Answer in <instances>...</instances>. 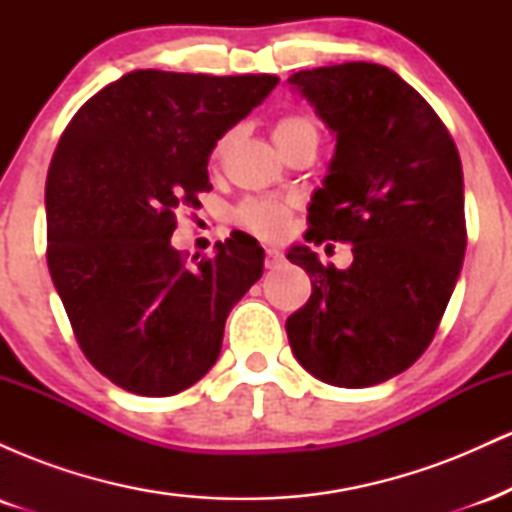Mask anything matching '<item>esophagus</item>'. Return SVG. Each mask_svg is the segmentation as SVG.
<instances>
[{
  "instance_id": "esophagus-1",
  "label": "esophagus",
  "mask_w": 512,
  "mask_h": 512,
  "mask_svg": "<svg viewBox=\"0 0 512 512\" xmlns=\"http://www.w3.org/2000/svg\"><path fill=\"white\" fill-rule=\"evenodd\" d=\"M281 260H284V255H281V252L276 250V248H267V250H264V264H267L269 269L276 267V264H279Z\"/></svg>"
}]
</instances>
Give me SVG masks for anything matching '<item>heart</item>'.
Segmentation results:
<instances>
[{
  "label": "heart",
  "instance_id": "b5f03b06",
  "mask_svg": "<svg viewBox=\"0 0 512 512\" xmlns=\"http://www.w3.org/2000/svg\"><path fill=\"white\" fill-rule=\"evenodd\" d=\"M272 137L276 146H279L281 151H286L301 137H320V129H317V122L310 115L293 113L279 117V120L274 122ZM228 144H231V134H223L214 146V158H221L226 154ZM293 207H296V204H293L291 199L252 197L238 204L236 211H233V219H236L240 228L252 231L255 236L279 238L281 233L286 231V226H289Z\"/></svg>",
  "mask_w": 512,
  "mask_h": 512
}]
</instances>
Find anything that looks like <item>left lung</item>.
Masks as SVG:
<instances>
[{"label":"left lung","mask_w":512,"mask_h":512,"mask_svg":"<svg viewBox=\"0 0 512 512\" xmlns=\"http://www.w3.org/2000/svg\"><path fill=\"white\" fill-rule=\"evenodd\" d=\"M289 84L337 134L305 240L349 243L354 262L337 269L291 248L313 293L286 334L298 363L325 383H385L428 349L460 276V154L426 98L383 64L305 69Z\"/></svg>","instance_id":"obj_1"}]
</instances>
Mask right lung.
I'll return each instance as SVG.
<instances>
[{
  "mask_svg": "<svg viewBox=\"0 0 512 512\" xmlns=\"http://www.w3.org/2000/svg\"><path fill=\"white\" fill-rule=\"evenodd\" d=\"M276 84L137 69L62 132L45 182L50 276L84 356L122 390L168 397L195 385L262 276L264 252L245 233L192 262L170 236L178 209L211 190V149Z\"/></svg>",
  "mask_w": 512,
  "mask_h": 512,
  "instance_id": "right-lung-1",
  "label": "right lung"
}]
</instances>
